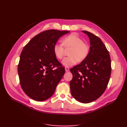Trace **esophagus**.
Returning <instances> with one entry per match:
<instances>
[{
    "instance_id": "1",
    "label": "esophagus",
    "mask_w": 127,
    "mask_h": 127,
    "mask_svg": "<svg viewBox=\"0 0 127 127\" xmlns=\"http://www.w3.org/2000/svg\"><path fill=\"white\" fill-rule=\"evenodd\" d=\"M65 70H66V72L69 71V68L68 67H65Z\"/></svg>"
}]
</instances>
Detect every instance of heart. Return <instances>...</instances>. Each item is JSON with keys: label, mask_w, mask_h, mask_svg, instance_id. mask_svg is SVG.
<instances>
[{"label": "heart", "mask_w": 127, "mask_h": 127, "mask_svg": "<svg viewBox=\"0 0 127 127\" xmlns=\"http://www.w3.org/2000/svg\"><path fill=\"white\" fill-rule=\"evenodd\" d=\"M64 46L65 47H72L69 52L70 56L65 58L62 61V64L66 67L74 66L78 60L82 61L85 59L89 52L88 45L83 42V39L75 33L64 37L63 43H56L53 46V52L57 58L61 59L63 58Z\"/></svg>", "instance_id": "1"}]
</instances>
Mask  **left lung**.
<instances>
[{
  "label": "left lung",
  "instance_id": "left-lung-1",
  "mask_svg": "<svg viewBox=\"0 0 127 127\" xmlns=\"http://www.w3.org/2000/svg\"><path fill=\"white\" fill-rule=\"evenodd\" d=\"M82 32L90 39V51L85 59L70 69L72 79L70 88L76 100L88 103L104 92L110 78L111 63L109 51L102 40L92 33Z\"/></svg>",
  "mask_w": 127,
  "mask_h": 127
}]
</instances>
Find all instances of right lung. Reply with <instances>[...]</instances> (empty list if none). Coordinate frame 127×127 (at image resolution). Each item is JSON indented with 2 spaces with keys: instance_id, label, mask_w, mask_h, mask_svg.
Returning <instances> with one entry per match:
<instances>
[{
  "instance_id": "right-lung-1",
  "label": "right lung",
  "mask_w": 127,
  "mask_h": 127,
  "mask_svg": "<svg viewBox=\"0 0 127 127\" xmlns=\"http://www.w3.org/2000/svg\"><path fill=\"white\" fill-rule=\"evenodd\" d=\"M69 31L49 30L33 37L24 47L18 65L21 86L34 100L44 101L54 94L65 69L57 60L53 48ZM57 67L56 70L53 68Z\"/></svg>"
}]
</instances>
